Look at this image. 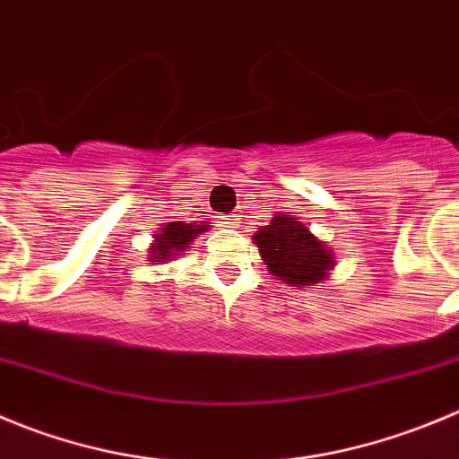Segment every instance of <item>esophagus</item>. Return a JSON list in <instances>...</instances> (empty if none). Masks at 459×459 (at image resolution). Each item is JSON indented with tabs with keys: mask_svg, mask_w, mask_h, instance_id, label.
Wrapping results in <instances>:
<instances>
[{
	"mask_svg": "<svg viewBox=\"0 0 459 459\" xmlns=\"http://www.w3.org/2000/svg\"><path fill=\"white\" fill-rule=\"evenodd\" d=\"M220 224H224V226H229V229H235V226L239 224V220H238V215H224V217H220Z\"/></svg>",
	"mask_w": 459,
	"mask_h": 459,
	"instance_id": "34e87169",
	"label": "esophagus"
}]
</instances>
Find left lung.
Here are the masks:
<instances>
[{
	"instance_id": "obj_1",
	"label": "left lung",
	"mask_w": 459,
	"mask_h": 459,
	"mask_svg": "<svg viewBox=\"0 0 459 459\" xmlns=\"http://www.w3.org/2000/svg\"><path fill=\"white\" fill-rule=\"evenodd\" d=\"M260 255L273 276L292 288L324 281L333 267L331 251L292 215L273 217L272 224L254 235Z\"/></svg>"
}]
</instances>
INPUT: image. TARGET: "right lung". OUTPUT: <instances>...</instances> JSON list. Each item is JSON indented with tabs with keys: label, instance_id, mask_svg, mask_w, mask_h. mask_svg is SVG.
Here are the masks:
<instances>
[{
	"label": "right lung",
	"instance_id": "add662e5",
	"mask_svg": "<svg viewBox=\"0 0 459 459\" xmlns=\"http://www.w3.org/2000/svg\"><path fill=\"white\" fill-rule=\"evenodd\" d=\"M204 224V221H201ZM205 226L183 224V221H167L165 229L156 235V244L152 249V263H165L174 251H183L199 233H204Z\"/></svg>",
	"mask_w": 459,
	"mask_h": 459
}]
</instances>
